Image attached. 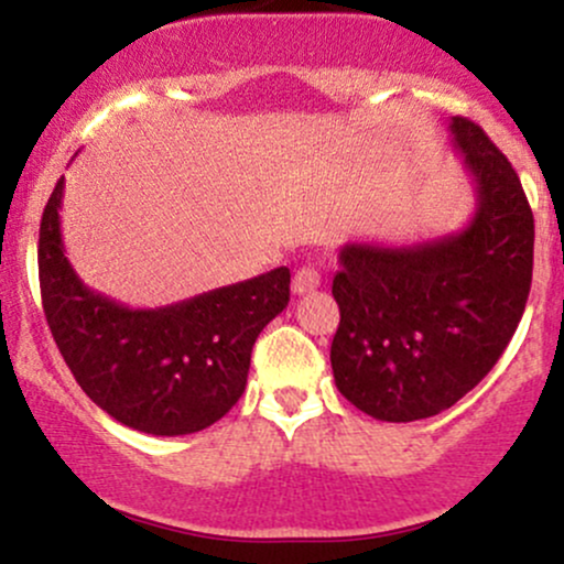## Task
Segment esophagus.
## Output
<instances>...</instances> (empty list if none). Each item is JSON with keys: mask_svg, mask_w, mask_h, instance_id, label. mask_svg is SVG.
<instances>
[{"mask_svg": "<svg viewBox=\"0 0 564 564\" xmlns=\"http://www.w3.org/2000/svg\"><path fill=\"white\" fill-rule=\"evenodd\" d=\"M321 286V273L315 268H310V264H304L294 273V283H291V289H294V294H307V291H315Z\"/></svg>", "mask_w": 564, "mask_h": 564, "instance_id": "esophagus-1", "label": "esophagus"}]
</instances>
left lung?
I'll return each mask as SVG.
<instances>
[{
  "label": "left lung",
  "mask_w": 564,
  "mask_h": 564,
  "mask_svg": "<svg viewBox=\"0 0 564 564\" xmlns=\"http://www.w3.org/2000/svg\"><path fill=\"white\" fill-rule=\"evenodd\" d=\"M448 132L475 183L469 223L416 243L339 251L334 381L379 422L430 419L480 384L533 281V212L520 177L475 121L453 116Z\"/></svg>",
  "instance_id": "obj_1"
}]
</instances>
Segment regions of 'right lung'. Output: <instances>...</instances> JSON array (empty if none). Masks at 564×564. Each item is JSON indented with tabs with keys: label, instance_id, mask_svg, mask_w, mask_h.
I'll return each instance as SVG.
<instances>
[{
	"label": "right lung",
	"instance_id": "add662e5",
	"mask_svg": "<svg viewBox=\"0 0 564 564\" xmlns=\"http://www.w3.org/2000/svg\"><path fill=\"white\" fill-rule=\"evenodd\" d=\"M63 187L61 177L39 228V286L74 379L108 416L145 435H193L219 422L246 390L257 336L289 304V268L132 310L89 289L70 268Z\"/></svg>",
	"mask_w": 564,
	"mask_h": 564
}]
</instances>
